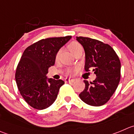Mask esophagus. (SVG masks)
Returning a JSON list of instances; mask_svg holds the SVG:
<instances>
[{
  "mask_svg": "<svg viewBox=\"0 0 134 134\" xmlns=\"http://www.w3.org/2000/svg\"><path fill=\"white\" fill-rule=\"evenodd\" d=\"M75 81V79H72V78H66L65 79V81L66 82H74Z\"/></svg>",
  "mask_w": 134,
  "mask_h": 134,
  "instance_id": "obj_1",
  "label": "esophagus"
}]
</instances>
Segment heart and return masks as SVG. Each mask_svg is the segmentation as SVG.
<instances>
[{
  "instance_id": "heart-1",
  "label": "heart",
  "mask_w": 134,
  "mask_h": 134,
  "mask_svg": "<svg viewBox=\"0 0 134 134\" xmlns=\"http://www.w3.org/2000/svg\"><path fill=\"white\" fill-rule=\"evenodd\" d=\"M81 48H82L81 45L80 44V43H77V42H72V43H71L70 44L68 45V49H69L70 51L72 54H74L75 52L77 51L78 49H81ZM60 52H61V50H59V51H58V52H57V53H56V55H55L56 60H57L58 59V58H59ZM74 72H75L74 68H69L66 70V75H72Z\"/></svg>"
}]
</instances>
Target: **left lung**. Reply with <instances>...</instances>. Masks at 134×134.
I'll return each instance as SVG.
<instances>
[{
    "label": "left lung",
    "instance_id": "left-lung-1",
    "mask_svg": "<svg viewBox=\"0 0 134 134\" xmlns=\"http://www.w3.org/2000/svg\"><path fill=\"white\" fill-rule=\"evenodd\" d=\"M76 40L85 51V71L92 70L97 76L93 82L84 80L85 89L79 96L89 105L101 106L107 103L118 87L120 80V61L109 44L83 37H76Z\"/></svg>",
    "mask_w": 134,
    "mask_h": 134
}]
</instances>
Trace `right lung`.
I'll return each mask as SVG.
<instances>
[{
  "mask_svg": "<svg viewBox=\"0 0 134 134\" xmlns=\"http://www.w3.org/2000/svg\"><path fill=\"white\" fill-rule=\"evenodd\" d=\"M72 36L43 39L25 49L18 64L16 81L20 94L33 108L50 107L64 83L62 80L47 78L49 67L55 62L56 53Z\"/></svg>",
  "mask_w": 134,
  "mask_h": 134,
  "instance_id": "1",
  "label": "right lung"
}]
</instances>
